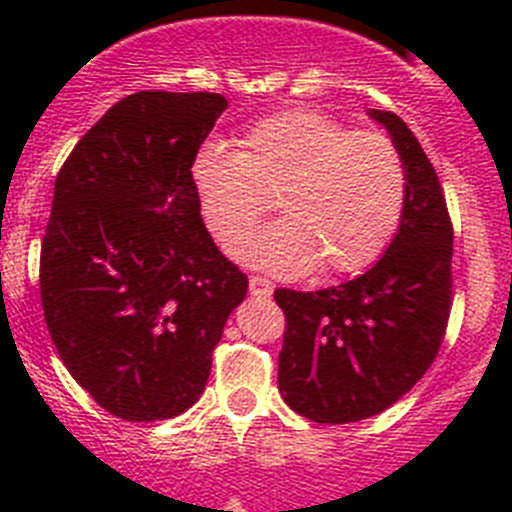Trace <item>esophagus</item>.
<instances>
[{
    "instance_id": "1",
    "label": "esophagus",
    "mask_w": 512,
    "mask_h": 512,
    "mask_svg": "<svg viewBox=\"0 0 512 512\" xmlns=\"http://www.w3.org/2000/svg\"><path fill=\"white\" fill-rule=\"evenodd\" d=\"M248 289H251L253 297H269L271 289H274V284H271L266 277H259V274H253V277L248 279Z\"/></svg>"
}]
</instances>
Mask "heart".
<instances>
[{
    "instance_id": "heart-1",
    "label": "heart",
    "mask_w": 512,
    "mask_h": 512,
    "mask_svg": "<svg viewBox=\"0 0 512 512\" xmlns=\"http://www.w3.org/2000/svg\"><path fill=\"white\" fill-rule=\"evenodd\" d=\"M194 197L207 230L233 246L274 207L282 220L238 243L248 264L300 277L356 274L387 251L400 228L408 174L387 135L351 130L315 110L261 117L238 151L207 143L194 153Z\"/></svg>"
}]
</instances>
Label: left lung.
<instances>
[{
    "instance_id": "1",
    "label": "left lung",
    "mask_w": 512,
    "mask_h": 512,
    "mask_svg": "<svg viewBox=\"0 0 512 512\" xmlns=\"http://www.w3.org/2000/svg\"><path fill=\"white\" fill-rule=\"evenodd\" d=\"M408 174L395 241L372 269L338 287H279V392L315 423L372 418L413 390L438 356L454 302V225L438 174L395 112L374 110Z\"/></svg>"
}]
</instances>
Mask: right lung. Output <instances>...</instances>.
<instances>
[{
    "instance_id": "right-lung-1",
    "label": "right lung",
    "mask_w": 512,
    "mask_h": 512,
    "mask_svg": "<svg viewBox=\"0 0 512 512\" xmlns=\"http://www.w3.org/2000/svg\"><path fill=\"white\" fill-rule=\"evenodd\" d=\"M225 104L215 92L130 94L56 176L40 243L45 325L71 377L122 420L192 408L246 297L248 277L207 233L189 179Z\"/></svg>"
}]
</instances>
